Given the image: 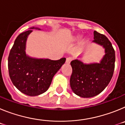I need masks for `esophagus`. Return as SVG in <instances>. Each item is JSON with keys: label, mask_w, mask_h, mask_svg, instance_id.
Returning <instances> with one entry per match:
<instances>
[{"label": "esophagus", "mask_w": 125, "mask_h": 125, "mask_svg": "<svg viewBox=\"0 0 125 125\" xmlns=\"http://www.w3.org/2000/svg\"><path fill=\"white\" fill-rule=\"evenodd\" d=\"M72 60V58L71 57H68V58H66V62L67 64H69L71 62Z\"/></svg>", "instance_id": "1"}]
</instances>
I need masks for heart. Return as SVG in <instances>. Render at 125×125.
<instances>
[{
    "label": "heart",
    "mask_w": 125,
    "mask_h": 125,
    "mask_svg": "<svg viewBox=\"0 0 125 125\" xmlns=\"http://www.w3.org/2000/svg\"><path fill=\"white\" fill-rule=\"evenodd\" d=\"M79 38V35H76V36L71 37V41H76L78 40ZM86 40V39H84V41Z\"/></svg>",
    "instance_id": "obj_1"
}]
</instances>
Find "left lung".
<instances>
[{
  "mask_svg": "<svg viewBox=\"0 0 125 125\" xmlns=\"http://www.w3.org/2000/svg\"><path fill=\"white\" fill-rule=\"evenodd\" d=\"M93 42L104 49L105 54L99 63L85 64L78 59L71 62V88L76 95L82 98H91L102 92L114 72L115 52L111 42L104 35L94 31Z\"/></svg>",
  "mask_w": 125,
  "mask_h": 125,
  "instance_id": "1",
  "label": "left lung"
}]
</instances>
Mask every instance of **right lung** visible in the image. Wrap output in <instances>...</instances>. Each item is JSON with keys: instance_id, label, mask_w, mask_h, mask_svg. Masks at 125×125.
Returning <instances> with one entry per match:
<instances>
[{"instance_id": "add662e5", "label": "right lung", "mask_w": 125, "mask_h": 125, "mask_svg": "<svg viewBox=\"0 0 125 125\" xmlns=\"http://www.w3.org/2000/svg\"><path fill=\"white\" fill-rule=\"evenodd\" d=\"M34 29L41 30L33 27L17 36L8 57L9 73L13 84L30 96L46 92L55 74L66 61L65 57L54 61L34 58L26 54V41Z\"/></svg>"}]
</instances>
